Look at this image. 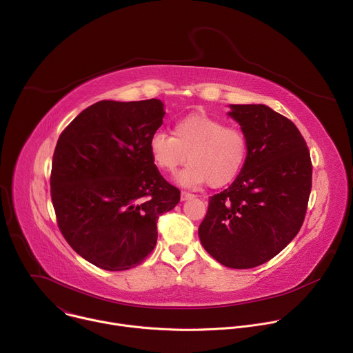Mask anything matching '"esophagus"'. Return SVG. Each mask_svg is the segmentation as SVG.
Returning a JSON list of instances; mask_svg holds the SVG:
<instances>
[{"instance_id": "34e87169", "label": "esophagus", "mask_w": 353, "mask_h": 353, "mask_svg": "<svg viewBox=\"0 0 353 353\" xmlns=\"http://www.w3.org/2000/svg\"><path fill=\"white\" fill-rule=\"evenodd\" d=\"M181 201H187V199H191L194 198V194H190V192H185V191H181Z\"/></svg>"}]
</instances>
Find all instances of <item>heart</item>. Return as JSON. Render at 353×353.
Listing matches in <instances>:
<instances>
[{"mask_svg":"<svg viewBox=\"0 0 353 353\" xmlns=\"http://www.w3.org/2000/svg\"><path fill=\"white\" fill-rule=\"evenodd\" d=\"M149 152L163 172H174L190 162L174 177L181 187L195 188L207 183L223 187L241 172L248 143L240 130L228 128L205 113H192L176 123L173 135L159 131L150 137Z\"/></svg>","mask_w":353,"mask_h":353,"instance_id":"b5f03b06","label":"heart"}]
</instances>
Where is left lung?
I'll use <instances>...</instances> for the list:
<instances>
[{"label":"left lung","mask_w":353,"mask_h":353,"mask_svg":"<svg viewBox=\"0 0 353 353\" xmlns=\"http://www.w3.org/2000/svg\"><path fill=\"white\" fill-rule=\"evenodd\" d=\"M248 152L236 180L210 198L201 244L218 263L259 267L294 239L312 190V161L297 127L265 105H229Z\"/></svg>","instance_id":"left-lung-1"}]
</instances>
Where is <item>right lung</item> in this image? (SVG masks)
<instances>
[{
	"label": "right lung",
	"instance_id": "1",
	"mask_svg": "<svg viewBox=\"0 0 353 353\" xmlns=\"http://www.w3.org/2000/svg\"><path fill=\"white\" fill-rule=\"evenodd\" d=\"M165 114L159 99L100 100L57 141L50 185L59 228L99 268L139 265L157 245L159 215L179 204L180 191L161 176L149 152Z\"/></svg>",
	"mask_w": 353,
	"mask_h": 353
}]
</instances>
